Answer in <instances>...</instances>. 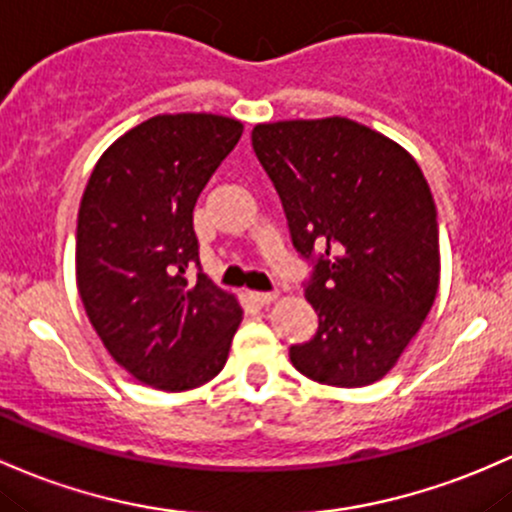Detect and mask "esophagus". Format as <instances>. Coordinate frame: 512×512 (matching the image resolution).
I'll list each match as a JSON object with an SVG mask.
<instances>
[{
	"label": "esophagus",
	"mask_w": 512,
	"mask_h": 512,
	"mask_svg": "<svg viewBox=\"0 0 512 512\" xmlns=\"http://www.w3.org/2000/svg\"><path fill=\"white\" fill-rule=\"evenodd\" d=\"M250 299L260 306H269L274 299H277V291H250Z\"/></svg>",
	"instance_id": "obj_1"
}]
</instances>
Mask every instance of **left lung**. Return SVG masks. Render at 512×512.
<instances>
[{"instance_id":"left-lung-1","label":"left lung","mask_w":512,"mask_h":512,"mask_svg":"<svg viewBox=\"0 0 512 512\" xmlns=\"http://www.w3.org/2000/svg\"><path fill=\"white\" fill-rule=\"evenodd\" d=\"M257 160L282 199L318 330L291 364L318 384L379 381L418 333L440 284L430 187L398 143L350 119L260 123Z\"/></svg>"}]
</instances>
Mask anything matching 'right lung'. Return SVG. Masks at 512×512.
Listing matches in <instances>:
<instances>
[{
	"label": "right lung",
	"instance_id": "right-lung-1",
	"mask_svg": "<svg viewBox=\"0 0 512 512\" xmlns=\"http://www.w3.org/2000/svg\"><path fill=\"white\" fill-rule=\"evenodd\" d=\"M243 136L213 114L153 116L99 157L77 216V289L109 355L187 391L223 369L240 311L201 272L194 206ZM192 271L197 272L194 278Z\"/></svg>",
	"mask_w": 512,
	"mask_h": 512
}]
</instances>
